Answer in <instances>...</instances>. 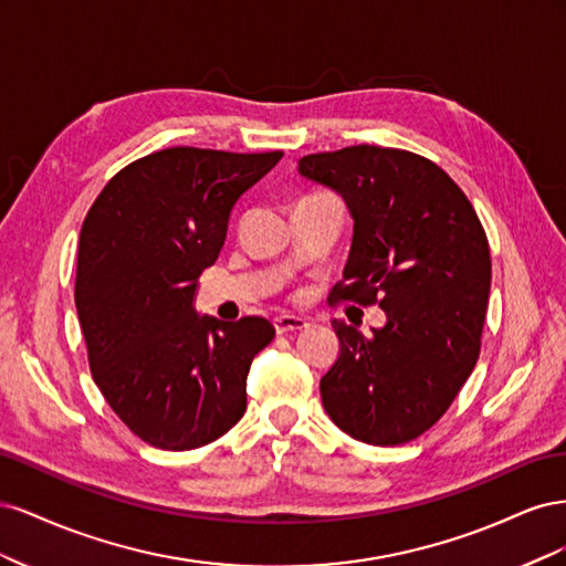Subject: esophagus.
I'll list each match as a JSON object with an SVG mask.
<instances>
[{"mask_svg": "<svg viewBox=\"0 0 566 566\" xmlns=\"http://www.w3.org/2000/svg\"><path fill=\"white\" fill-rule=\"evenodd\" d=\"M273 325H276V333H279V335H285V333H297V331H304L306 325H310V321L302 318V316H290V314H283V316H276V318H273Z\"/></svg>", "mask_w": 566, "mask_h": 566, "instance_id": "1", "label": "esophagus"}]
</instances>
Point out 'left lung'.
<instances>
[{
    "label": "left lung",
    "mask_w": 566,
    "mask_h": 566,
    "mask_svg": "<svg viewBox=\"0 0 566 566\" xmlns=\"http://www.w3.org/2000/svg\"><path fill=\"white\" fill-rule=\"evenodd\" d=\"M300 175L335 188L354 217L335 300L387 314L370 335L333 321L339 356L321 378L325 413L373 447L413 441L447 413L482 349L486 231L460 186L418 153L347 146L304 156Z\"/></svg>",
    "instance_id": "8db88e82"
}]
</instances>
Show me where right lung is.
I'll use <instances>...</instances> for the list:
<instances>
[{
	"mask_svg": "<svg viewBox=\"0 0 566 566\" xmlns=\"http://www.w3.org/2000/svg\"><path fill=\"white\" fill-rule=\"evenodd\" d=\"M283 158L175 146L129 163L82 221L75 306L92 378L146 443L191 451L227 434L248 406L252 358L273 323L193 312L235 200Z\"/></svg>",
	"mask_w": 566,
	"mask_h": 566,
	"instance_id": "1",
	"label": "right lung"
}]
</instances>
